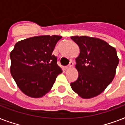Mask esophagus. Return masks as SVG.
<instances>
[{
  "instance_id": "esophagus-1",
  "label": "esophagus",
  "mask_w": 125,
  "mask_h": 125,
  "mask_svg": "<svg viewBox=\"0 0 125 125\" xmlns=\"http://www.w3.org/2000/svg\"><path fill=\"white\" fill-rule=\"evenodd\" d=\"M73 62L72 61H70V62H69V64L68 65H67V66H65V69H69L70 68V67H71L73 66Z\"/></svg>"
}]
</instances>
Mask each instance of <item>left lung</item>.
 Here are the masks:
<instances>
[{"instance_id": "1", "label": "left lung", "mask_w": 125, "mask_h": 125, "mask_svg": "<svg viewBox=\"0 0 125 125\" xmlns=\"http://www.w3.org/2000/svg\"><path fill=\"white\" fill-rule=\"evenodd\" d=\"M80 48L75 67L78 77L71 83L74 92L83 99L101 94L112 82L119 63L116 50L104 41L88 36H72Z\"/></svg>"}]
</instances>
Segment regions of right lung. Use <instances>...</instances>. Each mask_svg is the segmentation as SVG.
<instances>
[{
	"label": "right lung",
	"instance_id": "right-lung-1",
	"mask_svg": "<svg viewBox=\"0 0 125 125\" xmlns=\"http://www.w3.org/2000/svg\"><path fill=\"white\" fill-rule=\"evenodd\" d=\"M60 36L27 38L15 45L10 52L11 76L22 93L33 98L43 97L51 89L62 70L52 54Z\"/></svg>",
	"mask_w": 125,
	"mask_h": 125
}]
</instances>
